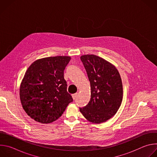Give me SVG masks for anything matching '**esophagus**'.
<instances>
[{
    "label": "esophagus",
    "instance_id": "1",
    "mask_svg": "<svg viewBox=\"0 0 157 157\" xmlns=\"http://www.w3.org/2000/svg\"><path fill=\"white\" fill-rule=\"evenodd\" d=\"M72 97H73V99L74 100H75V99L77 98V97H78V93H75V94H73V95H72Z\"/></svg>",
    "mask_w": 157,
    "mask_h": 157
}]
</instances>
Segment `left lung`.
<instances>
[{"label": "left lung", "instance_id": "8db88e82", "mask_svg": "<svg viewBox=\"0 0 157 157\" xmlns=\"http://www.w3.org/2000/svg\"><path fill=\"white\" fill-rule=\"evenodd\" d=\"M91 84V99L79 107L84 117L93 123L105 122L119 109L123 97L121 76L116 67L94 55L81 56Z\"/></svg>", "mask_w": 157, "mask_h": 157}]
</instances>
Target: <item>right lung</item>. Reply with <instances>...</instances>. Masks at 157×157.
Here are the masks:
<instances>
[{"label":"right lung","instance_id":"obj_1","mask_svg":"<svg viewBox=\"0 0 157 157\" xmlns=\"http://www.w3.org/2000/svg\"><path fill=\"white\" fill-rule=\"evenodd\" d=\"M70 60L66 56L44 58L34 61L26 71L20 98L26 113L35 121H55L73 101L64 78V71Z\"/></svg>","mask_w":157,"mask_h":157}]
</instances>
